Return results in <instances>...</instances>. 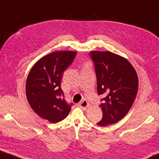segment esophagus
Returning <instances> with one entry per match:
<instances>
[{
	"label": "esophagus",
	"mask_w": 159,
	"mask_h": 159,
	"mask_svg": "<svg viewBox=\"0 0 159 159\" xmlns=\"http://www.w3.org/2000/svg\"><path fill=\"white\" fill-rule=\"evenodd\" d=\"M79 104H80V107H81L82 109H86L87 108H88L90 106L89 103H88V102L86 100V99H83V100L80 102Z\"/></svg>",
	"instance_id": "obj_1"
}]
</instances>
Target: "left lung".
<instances>
[{"instance_id":"obj_1","label":"left lung","mask_w":159,"mask_h":159,"mask_svg":"<svg viewBox=\"0 0 159 159\" xmlns=\"http://www.w3.org/2000/svg\"><path fill=\"white\" fill-rule=\"evenodd\" d=\"M95 64L98 93L102 95V118L97 124L106 126L128 114L138 90V77L129 61L109 51H91Z\"/></svg>"}]
</instances>
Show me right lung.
Returning <instances> with one entry per match:
<instances>
[{"instance_id": "add662e5", "label": "right lung", "mask_w": 159, "mask_h": 159, "mask_svg": "<svg viewBox=\"0 0 159 159\" xmlns=\"http://www.w3.org/2000/svg\"><path fill=\"white\" fill-rule=\"evenodd\" d=\"M77 52L56 51L44 56L32 67L26 82L29 104L42 118L55 123L71 111L61 88L62 73L74 61Z\"/></svg>"}]
</instances>
